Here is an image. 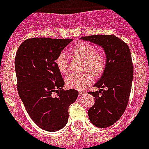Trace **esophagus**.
I'll return each mask as SVG.
<instances>
[{
  "label": "esophagus",
  "mask_w": 149,
  "mask_h": 149,
  "mask_svg": "<svg viewBox=\"0 0 149 149\" xmlns=\"http://www.w3.org/2000/svg\"><path fill=\"white\" fill-rule=\"evenodd\" d=\"M79 95H80V96H84V95H85L86 94V93L85 92H83V91H80L79 93Z\"/></svg>",
  "instance_id": "1"
}]
</instances>
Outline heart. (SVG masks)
Segmentation results:
<instances>
[{"mask_svg":"<svg viewBox=\"0 0 149 149\" xmlns=\"http://www.w3.org/2000/svg\"><path fill=\"white\" fill-rule=\"evenodd\" d=\"M95 49L89 43L81 42L71 48L72 54L84 59L83 73H72L65 78V84L68 88L82 90L88 87L93 80V76H99L106 66V59L103 54L95 52ZM58 70L65 74L68 72V57L65 52L62 51L58 55L55 61ZM90 70V72L87 71Z\"/></svg>","mask_w":149,"mask_h":149,"instance_id":"b5f03b06","label":"heart"}]
</instances>
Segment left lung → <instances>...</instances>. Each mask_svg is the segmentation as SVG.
Here are the masks:
<instances>
[{"label": "left lung", "instance_id": "8db88e82", "mask_svg": "<svg viewBox=\"0 0 149 149\" xmlns=\"http://www.w3.org/2000/svg\"><path fill=\"white\" fill-rule=\"evenodd\" d=\"M80 40L99 45L106 55L104 72L94 84L100 90L89 93L95 101L89 109L88 116L96 127H109L120 119L129 101L133 80L130 50L127 44L114 35L89 36Z\"/></svg>", "mask_w": 149, "mask_h": 149}]
</instances>
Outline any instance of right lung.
I'll return each mask as SVG.
<instances>
[{"label":"right lung","instance_id":"obj_1","mask_svg":"<svg viewBox=\"0 0 149 149\" xmlns=\"http://www.w3.org/2000/svg\"><path fill=\"white\" fill-rule=\"evenodd\" d=\"M72 40L28 39L17 51L18 94L31 118L45 131L57 132L67 124L68 108L79 95L73 89L63 90L65 81L55 63L58 55ZM53 92L58 95L51 96Z\"/></svg>","mask_w":149,"mask_h":149}]
</instances>
